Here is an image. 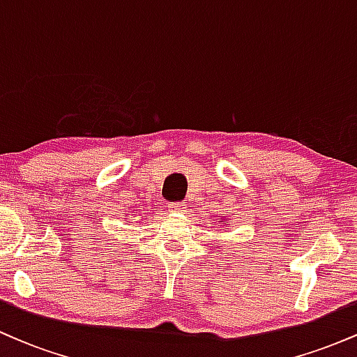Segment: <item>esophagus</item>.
I'll list each match as a JSON object with an SVG mask.
<instances>
[{"mask_svg": "<svg viewBox=\"0 0 357 357\" xmlns=\"http://www.w3.org/2000/svg\"><path fill=\"white\" fill-rule=\"evenodd\" d=\"M169 211H173V213H184L186 211V204L184 203H171L169 204Z\"/></svg>", "mask_w": 357, "mask_h": 357, "instance_id": "obj_1", "label": "esophagus"}]
</instances>
